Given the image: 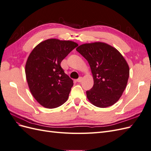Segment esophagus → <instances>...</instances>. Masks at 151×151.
I'll list each match as a JSON object with an SVG mask.
<instances>
[{"label": "esophagus", "instance_id": "34e87169", "mask_svg": "<svg viewBox=\"0 0 151 151\" xmlns=\"http://www.w3.org/2000/svg\"><path fill=\"white\" fill-rule=\"evenodd\" d=\"M82 80H83V78H82V77H79V79H77V83H81V82L82 81Z\"/></svg>", "mask_w": 151, "mask_h": 151}]
</instances>
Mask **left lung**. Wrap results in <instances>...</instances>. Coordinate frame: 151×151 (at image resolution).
Masks as SVG:
<instances>
[{
	"mask_svg": "<svg viewBox=\"0 0 151 151\" xmlns=\"http://www.w3.org/2000/svg\"><path fill=\"white\" fill-rule=\"evenodd\" d=\"M76 50L88 60L93 77V87L86 91L89 101L99 108L116 103L129 77V66L124 57L115 48L103 42L84 43Z\"/></svg>",
	"mask_w": 151,
	"mask_h": 151,
	"instance_id": "obj_1",
	"label": "left lung"
}]
</instances>
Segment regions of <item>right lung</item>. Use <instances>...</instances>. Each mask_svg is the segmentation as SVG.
I'll return each mask as SVG.
<instances>
[{
    "instance_id": "right-lung-1",
    "label": "right lung",
    "mask_w": 151,
    "mask_h": 151,
    "mask_svg": "<svg viewBox=\"0 0 151 151\" xmlns=\"http://www.w3.org/2000/svg\"><path fill=\"white\" fill-rule=\"evenodd\" d=\"M78 46L69 40L48 39L34 48L27 59L25 73L30 92L42 106L55 108L68 98L73 81L60 63Z\"/></svg>"
}]
</instances>
